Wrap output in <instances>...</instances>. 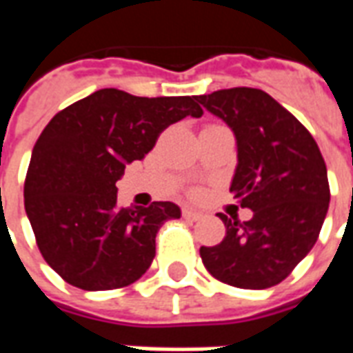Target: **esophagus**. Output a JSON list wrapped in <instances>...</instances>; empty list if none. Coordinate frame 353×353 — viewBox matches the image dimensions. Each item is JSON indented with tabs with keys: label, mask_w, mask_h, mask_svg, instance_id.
Returning a JSON list of instances; mask_svg holds the SVG:
<instances>
[{
	"label": "esophagus",
	"mask_w": 353,
	"mask_h": 353,
	"mask_svg": "<svg viewBox=\"0 0 353 353\" xmlns=\"http://www.w3.org/2000/svg\"><path fill=\"white\" fill-rule=\"evenodd\" d=\"M181 215H183V219H187V221H199V219H202L200 212H194V210H189V208H183Z\"/></svg>",
	"instance_id": "obj_1"
}]
</instances>
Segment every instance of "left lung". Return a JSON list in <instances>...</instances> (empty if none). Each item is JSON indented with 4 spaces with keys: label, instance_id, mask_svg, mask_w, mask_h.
I'll return each mask as SVG.
<instances>
[{
    "label": "left lung",
    "instance_id": "1",
    "mask_svg": "<svg viewBox=\"0 0 353 353\" xmlns=\"http://www.w3.org/2000/svg\"><path fill=\"white\" fill-rule=\"evenodd\" d=\"M229 124L238 145L230 192L250 208V221H230L214 248H200L208 272L240 289L280 283L308 255L329 208L325 161L316 139L288 109L259 88H225L196 96Z\"/></svg>",
    "mask_w": 353,
    "mask_h": 353
}]
</instances>
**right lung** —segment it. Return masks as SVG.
<instances>
[{
  "label": "right lung",
  "instance_id": "add662e5",
  "mask_svg": "<svg viewBox=\"0 0 353 353\" xmlns=\"http://www.w3.org/2000/svg\"><path fill=\"white\" fill-rule=\"evenodd\" d=\"M202 113L194 96L141 98L101 88L50 119L32 151L24 208L43 259L62 280L108 291L147 272L157 232L181 212L174 202L121 208L117 181L170 124Z\"/></svg>",
  "mask_w": 353,
  "mask_h": 353
}]
</instances>
